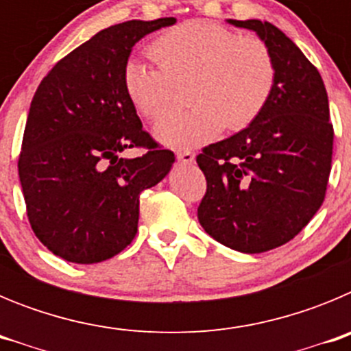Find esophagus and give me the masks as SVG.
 I'll use <instances>...</instances> for the list:
<instances>
[{
    "label": "esophagus",
    "instance_id": "34e87169",
    "mask_svg": "<svg viewBox=\"0 0 351 351\" xmlns=\"http://www.w3.org/2000/svg\"><path fill=\"white\" fill-rule=\"evenodd\" d=\"M178 161L179 163H184V165H191L195 161V153H191V151H179Z\"/></svg>",
    "mask_w": 351,
    "mask_h": 351
}]
</instances>
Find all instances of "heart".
Masks as SVG:
<instances>
[{
	"label": "heart",
	"mask_w": 351,
	"mask_h": 351,
	"mask_svg": "<svg viewBox=\"0 0 351 351\" xmlns=\"http://www.w3.org/2000/svg\"><path fill=\"white\" fill-rule=\"evenodd\" d=\"M149 54L158 68L130 58L123 88L141 116L156 119L173 104V86L186 88L188 110L169 114L154 125L160 142L173 149L195 147L250 126L271 100L276 63L256 36H239L209 21H186L153 40Z\"/></svg>",
	"instance_id": "b5f03b06"
}]
</instances>
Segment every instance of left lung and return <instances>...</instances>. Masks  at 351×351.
Returning <instances> with one entry per match:
<instances>
[{"label":"left lung","instance_id":"8db88e82","mask_svg":"<svg viewBox=\"0 0 351 351\" xmlns=\"http://www.w3.org/2000/svg\"><path fill=\"white\" fill-rule=\"evenodd\" d=\"M226 23L267 45L276 84L247 128L197 156L207 181L198 221L223 246L263 253L295 237L324 204L334 130L320 73L283 31L256 19Z\"/></svg>","mask_w":351,"mask_h":351}]
</instances>
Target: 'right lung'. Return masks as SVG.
I'll use <instances>...</instances> for the list:
<instances>
[{
	"label": "right lung",
	"instance_id": "add662e5",
	"mask_svg": "<svg viewBox=\"0 0 351 351\" xmlns=\"http://www.w3.org/2000/svg\"><path fill=\"white\" fill-rule=\"evenodd\" d=\"M173 17L101 29L43 77L31 101L19 156L27 219L43 246L73 263L121 253L137 234L138 197L176 156L144 132L123 88L133 45ZM144 147L137 158L120 156Z\"/></svg>",
	"mask_w": 351,
	"mask_h": 351
}]
</instances>
